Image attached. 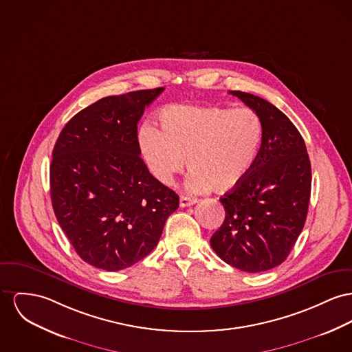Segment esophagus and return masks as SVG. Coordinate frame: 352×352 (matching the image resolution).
<instances>
[{
	"instance_id": "esophagus-1",
	"label": "esophagus",
	"mask_w": 352,
	"mask_h": 352,
	"mask_svg": "<svg viewBox=\"0 0 352 352\" xmlns=\"http://www.w3.org/2000/svg\"><path fill=\"white\" fill-rule=\"evenodd\" d=\"M197 203V199H195V197H187V196H182L180 197V207H190V206H193V204H196Z\"/></svg>"
}]
</instances>
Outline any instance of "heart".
Wrapping results in <instances>:
<instances>
[{
    "mask_svg": "<svg viewBox=\"0 0 352 352\" xmlns=\"http://www.w3.org/2000/svg\"><path fill=\"white\" fill-rule=\"evenodd\" d=\"M162 131L141 128V153L163 184H170L186 166L188 188L227 193L251 173L263 142V124L250 108L172 105L159 113Z\"/></svg>",
    "mask_w": 352,
    "mask_h": 352,
    "instance_id": "b5f03b06",
    "label": "heart"
}]
</instances>
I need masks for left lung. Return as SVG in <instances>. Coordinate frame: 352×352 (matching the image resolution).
Returning <instances> with one entry per match:
<instances>
[{
	"label": "left lung",
	"instance_id": "left-lung-1",
	"mask_svg": "<svg viewBox=\"0 0 352 352\" xmlns=\"http://www.w3.org/2000/svg\"><path fill=\"white\" fill-rule=\"evenodd\" d=\"M230 94L258 113L263 142L247 179L220 197L226 219L211 247L237 270L263 272L280 265L305 227L311 163L302 135L275 105L255 94Z\"/></svg>",
	"mask_w": 352,
	"mask_h": 352
}]
</instances>
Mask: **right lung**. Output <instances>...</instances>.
Wrapping results in <instances>:
<instances>
[{"instance_id": "obj_1", "label": "right lung", "mask_w": 352, "mask_h": 352, "mask_svg": "<svg viewBox=\"0 0 352 352\" xmlns=\"http://www.w3.org/2000/svg\"><path fill=\"white\" fill-rule=\"evenodd\" d=\"M164 88L109 96L67 122L53 148L50 199L85 263L120 271L157 245L179 196L140 157L138 122Z\"/></svg>"}]
</instances>
